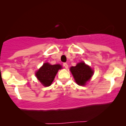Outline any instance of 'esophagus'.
<instances>
[{
	"label": "esophagus",
	"instance_id": "esophagus-1",
	"mask_svg": "<svg viewBox=\"0 0 126 126\" xmlns=\"http://www.w3.org/2000/svg\"><path fill=\"white\" fill-rule=\"evenodd\" d=\"M63 66H64V67L66 68V69H67V68H68V65L66 63H63Z\"/></svg>",
	"mask_w": 126,
	"mask_h": 126
}]
</instances>
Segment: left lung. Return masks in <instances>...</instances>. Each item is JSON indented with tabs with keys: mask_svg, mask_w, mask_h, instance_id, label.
I'll use <instances>...</instances> for the list:
<instances>
[{
	"mask_svg": "<svg viewBox=\"0 0 126 126\" xmlns=\"http://www.w3.org/2000/svg\"><path fill=\"white\" fill-rule=\"evenodd\" d=\"M75 81L79 85H85L87 81L89 80L93 75V70L90 67L85 64L84 62L78 63L76 66L70 67Z\"/></svg>",
	"mask_w": 126,
	"mask_h": 126,
	"instance_id": "left-lung-1",
	"label": "left lung"
}]
</instances>
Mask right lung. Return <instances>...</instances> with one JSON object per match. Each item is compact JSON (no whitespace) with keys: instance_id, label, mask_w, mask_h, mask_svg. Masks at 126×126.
<instances>
[{"instance_id":"right-lung-1","label":"right lung","mask_w":126,"mask_h":126,"mask_svg":"<svg viewBox=\"0 0 126 126\" xmlns=\"http://www.w3.org/2000/svg\"><path fill=\"white\" fill-rule=\"evenodd\" d=\"M61 69L60 64L51 65L48 63H44L36 73V76L44 86H48L52 83L58 70Z\"/></svg>"}]
</instances>
